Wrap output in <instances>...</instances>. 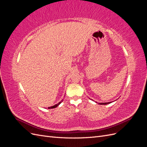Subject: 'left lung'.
<instances>
[{"label": "left lung", "mask_w": 147, "mask_h": 147, "mask_svg": "<svg viewBox=\"0 0 147 147\" xmlns=\"http://www.w3.org/2000/svg\"><path fill=\"white\" fill-rule=\"evenodd\" d=\"M110 102H105V103H100L99 104H101V105H106V104H110Z\"/></svg>", "instance_id": "8db88e82"}]
</instances>
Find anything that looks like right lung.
<instances>
[{
  "label": "right lung",
  "instance_id": "right-lung-1",
  "mask_svg": "<svg viewBox=\"0 0 147 147\" xmlns=\"http://www.w3.org/2000/svg\"><path fill=\"white\" fill-rule=\"evenodd\" d=\"M63 102V100H61V102H59V103L58 104H56V105H53V106H51V107H48V109H54V108H56V107H57V106H58L61 103V102Z\"/></svg>",
  "mask_w": 147,
  "mask_h": 147
}]
</instances>
